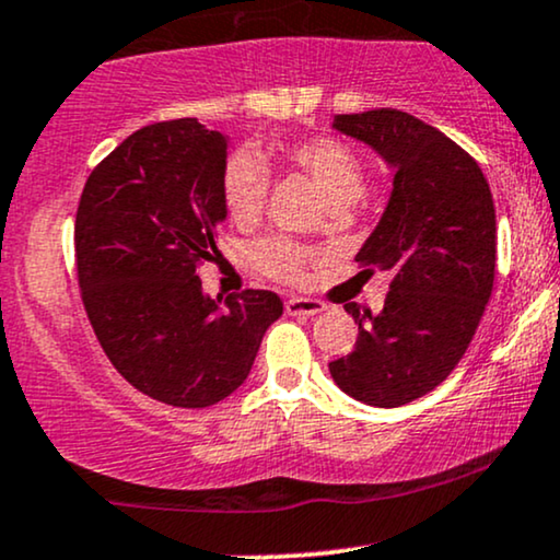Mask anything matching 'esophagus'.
Instances as JSON below:
<instances>
[{
	"instance_id": "esophagus-1",
	"label": "esophagus",
	"mask_w": 560,
	"mask_h": 560,
	"mask_svg": "<svg viewBox=\"0 0 560 560\" xmlns=\"http://www.w3.org/2000/svg\"><path fill=\"white\" fill-rule=\"evenodd\" d=\"M284 307L289 315H318L326 310V305H323L320 300H310V298H289L284 302Z\"/></svg>"
}]
</instances>
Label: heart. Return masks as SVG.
I'll use <instances>...</instances> for the list:
<instances>
[{
  "label": "heart",
  "instance_id": "heart-1",
  "mask_svg": "<svg viewBox=\"0 0 560 560\" xmlns=\"http://www.w3.org/2000/svg\"><path fill=\"white\" fill-rule=\"evenodd\" d=\"M279 153L289 166L310 177L328 206H347L362 195L365 166L352 148L341 140L326 138V135L287 140L279 145ZM219 190L229 219L237 224H253L268 192L266 166L250 151L229 153L221 166ZM253 258L266 276L294 284V281L305 279L313 250L276 234V237H266L255 245Z\"/></svg>",
  "mask_w": 560,
  "mask_h": 560
}]
</instances>
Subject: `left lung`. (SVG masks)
I'll use <instances>...</instances> for the list:
<instances>
[{"label":"left lung","mask_w":560,"mask_h":560,"mask_svg":"<svg viewBox=\"0 0 560 560\" xmlns=\"http://www.w3.org/2000/svg\"><path fill=\"white\" fill-rule=\"evenodd\" d=\"M336 130L373 145L394 166L381 224L357 262L390 276L378 315L347 302L360 334L328 362L345 394L401 407L451 375L493 292L495 208L477 161L441 130L399 109L339 114Z\"/></svg>","instance_id":"left-lung-1"}]
</instances>
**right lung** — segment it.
Here are the masks:
<instances>
[{
	"instance_id": "obj_1",
	"label": "right lung",
	"mask_w": 560,
	"mask_h": 560,
	"mask_svg": "<svg viewBox=\"0 0 560 560\" xmlns=\"http://www.w3.org/2000/svg\"><path fill=\"white\" fill-rule=\"evenodd\" d=\"M226 138L195 117L140 127L88 177L75 215L80 298L122 378L161 404L203 409L250 373L279 294H203L213 258Z\"/></svg>"
}]
</instances>
